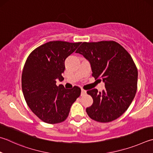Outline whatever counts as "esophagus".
I'll return each mask as SVG.
<instances>
[{
  "mask_svg": "<svg viewBox=\"0 0 153 153\" xmlns=\"http://www.w3.org/2000/svg\"><path fill=\"white\" fill-rule=\"evenodd\" d=\"M81 91H82V93H81V95L82 96H84V95H85V94H86V90H84V89H81Z\"/></svg>",
  "mask_w": 153,
  "mask_h": 153,
  "instance_id": "obj_1",
  "label": "esophagus"
}]
</instances>
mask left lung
I'll return each mask as SVG.
<instances>
[{"label":"left lung","instance_id":"left-lung-1","mask_svg":"<svg viewBox=\"0 0 153 153\" xmlns=\"http://www.w3.org/2000/svg\"><path fill=\"white\" fill-rule=\"evenodd\" d=\"M76 53L90 63L92 76L102 79L105 89L87 91L93 104L86 108L92 120L109 123L120 117L132 103L137 90L138 70L132 57L114 41L84 42ZM101 80V79H100Z\"/></svg>","mask_w":153,"mask_h":153}]
</instances>
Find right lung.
I'll return each mask as SVG.
<instances>
[{"instance_id": "obj_1", "label": "right lung", "mask_w": 153, "mask_h": 153, "mask_svg": "<svg viewBox=\"0 0 153 153\" xmlns=\"http://www.w3.org/2000/svg\"><path fill=\"white\" fill-rule=\"evenodd\" d=\"M80 43L49 41L33 50L25 63L21 79L25 99L32 112L46 123L64 121L81 94L77 86L65 89L56 85L57 79H64L62 74L66 58Z\"/></svg>"}]
</instances>
